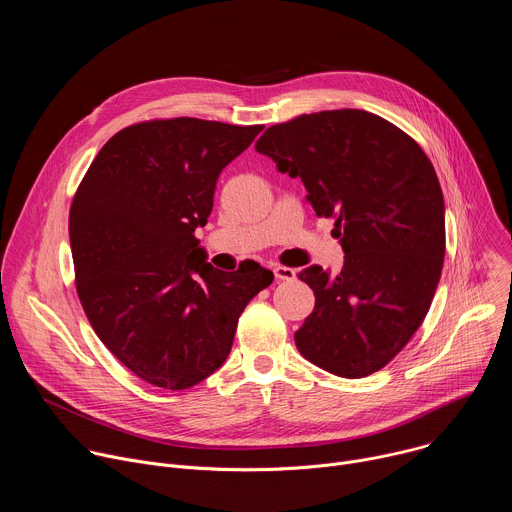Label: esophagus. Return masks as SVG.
<instances>
[{"instance_id": "esophagus-1", "label": "esophagus", "mask_w": 512, "mask_h": 512, "mask_svg": "<svg viewBox=\"0 0 512 512\" xmlns=\"http://www.w3.org/2000/svg\"><path fill=\"white\" fill-rule=\"evenodd\" d=\"M273 275H275V281H291V279H296V269L277 265V267H273Z\"/></svg>"}]
</instances>
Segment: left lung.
Returning <instances> with one entry per match:
<instances>
[{
  "label": "left lung",
  "instance_id": "1",
  "mask_svg": "<svg viewBox=\"0 0 512 512\" xmlns=\"http://www.w3.org/2000/svg\"><path fill=\"white\" fill-rule=\"evenodd\" d=\"M255 150L300 178L318 216H334L344 251L332 275L300 273L316 296L296 346L346 379L377 373L421 326L446 253L440 180L419 145L360 109L320 111L269 127Z\"/></svg>",
  "mask_w": 512,
  "mask_h": 512
}]
</instances>
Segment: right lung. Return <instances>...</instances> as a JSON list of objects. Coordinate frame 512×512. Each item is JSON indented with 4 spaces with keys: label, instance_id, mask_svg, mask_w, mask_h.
<instances>
[{
    "label": "right lung",
    "instance_id": "1",
    "mask_svg": "<svg viewBox=\"0 0 512 512\" xmlns=\"http://www.w3.org/2000/svg\"><path fill=\"white\" fill-rule=\"evenodd\" d=\"M263 125L178 117L115 133L68 216L77 291L101 342L145 383L182 391L227 360L245 306L271 285L253 263L204 261L216 180Z\"/></svg>",
    "mask_w": 512,
    "mask_h": 512
}]
</instances>
